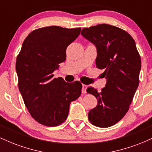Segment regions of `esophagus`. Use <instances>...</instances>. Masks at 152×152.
Instances as JSON below:
<instances>
[{
    "label": "esophagus",
    "mask_w": 152,
    "mask_h": 152,
    "mask_svg": "<svg viewBox=\"0 0 152 152\" xmlns=\"http://www.w3.org/2000/svg\"><path fill=\"white\" fill-rule=\"evenodd\" d=\"M86 89H87V86L86 85L83 84L82 85V89H81V92L83 94H86Z\"/></svg>",
    "instance_id": "esophagus-1"
}]
</instances>
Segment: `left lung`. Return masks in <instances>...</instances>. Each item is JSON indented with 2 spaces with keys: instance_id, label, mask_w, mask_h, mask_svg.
<instances>
[{
  "instance_id": "8db88e82",
  "label": "left lung",
  "mask_w": 152,
  "mask_h": 152,
  "mask_svg": "<svg viewBox=\"0 0 152 152\" xmlns=\"http://www.w3.org/2000/svg\"><path fill=\"white\" fill-rule=\"evenodd\" d=\"M81 35L96 48V65L104 69L106 83L102 91L91 86L87 92L98 101L88 112V120L96 126L114 125L129 109L138 86L141 58L133 38L116 26L99 24L82 29Z\"/></svg>"
}]
</instances>
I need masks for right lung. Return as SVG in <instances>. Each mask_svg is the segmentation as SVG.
<instances>
[{
  "instance_id": "add662e5",
  "label": "right lung",
  "mask_w": 152,
  "mask_h": 152,
  "mask_svg": "<svg viewBox=\"0 0 152 152\" xmlns=\"http://www.w3.org/2000/svg\"><path fill=\"white\" fill-rule=\"evenodd\" d=\"M81 28L48 26L26 37L16 59L18 88L32 117L41 124L56 126L65 121L71 103L81 93L79 81L67 83L53 74L66 60V48Z\"/></svg>"
}]
</instances>
